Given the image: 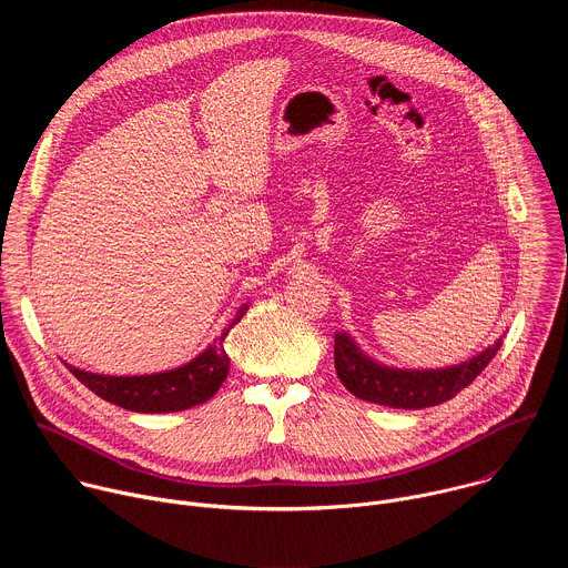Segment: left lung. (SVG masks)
I'll return each instance as SVG.
<instances>
[{"label": "left lung", "instance_id": "left-lung-1", "mask_svg": "<svg viewBox=\"0 0 568 568\" xmlns=\"http://www.w3.org/2000/svg\"><path fill=\"white\" fill-rule=\"evenodd\" d=\"M504 339H497L469 362L447 368H390L382 366L359 351L348 333L335 335V368L342 384L359 399L384 404L393 409H425L452 399L469 386L480 371L493 362Z\"/></svg>", "mask_w": 568, "mask_h": 568}]
</instances>
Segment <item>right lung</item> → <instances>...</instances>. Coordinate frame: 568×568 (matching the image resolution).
<instances>
[{
	"label": "right lung",
	"instance_id": "right-lung-1",
	"mask_svg": "<svg viewBox=\"0 0 568 568\" xmlns=\"http://www.w3.org/2000/svg\"><path fill=\"white\" fill-rule=\"evenodd\" d=\"M247 305H242L231 318L224 333L189 364L150 375H99L67 364L78 382H83L99 397L136 414H171L184 412L211 399L229 373V355L222 346L224 337L235 323L245 316Z\"/></svg>",
	"mask_w": 568,
	"mask_h": 568
}]
</instances>
